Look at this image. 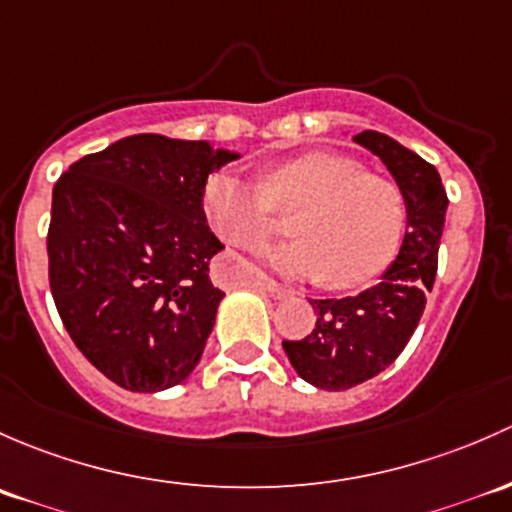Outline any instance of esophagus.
<instances>
[{"instance_id": "esophagus-1", "label": "esophagus", "mask_w": 512, "mask_h": 512, "mask_svg": "<svg viewBox=\"0 0 512 512\" xmlns=\"http://www.w3.org/2000/svg\"><path fill=\"white\" fill-rule=\"evenodd\" d=\"M249 283L254 288H261V291L271 293L273 298H286V295H291V288L283 286V283H278V281H273V278H268V276H258V278H254V281H249Z\"/></svg>"}]
</instances>
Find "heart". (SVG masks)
Returning a JSON list of instances; mask_svg holds the SVG:
<instances>
[{"instance_id": "heart-1", "label": "heart", "mask_w": 512, "mask_h": 512, "mask_svg": "<svg viewBox=\"0 0 512 512\" xmlns=\"http://www.w3.org/2000/svg\"><path fill=\"white\" fill-rule=\"evenodd\" d=\"M204 209L214 231L231 246L258 249L276 229V214H298L295 236L273 249V268L286 276L325 278L335 291L377 281L402 249L409 221L407 194L394 179L335 152H308L246 182L219 170L204 184Z\"/></svg>"}]
</instances>
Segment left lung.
<instances>
[{
  "mask_svg": "<svg viewBox=\"0 0 512 512\" xmlns=\"http://www.w3.org/2000/svg\"><path fill=\"white\" fill-rule=\"evenodd\" d=\"M355 142L372 150L404 189L409 221L397 261L377 286L350 298L310 300L315 328L303 340H283L295 372L328 392L367 382L407 347L434 286L449 207L439 172L424 157L377 130H362Z\"/></svg>",
  "mask_w": 512,
  "mask_h": 512,
  "instance_id": "8db88e82",
  "label": "left lung"
}]
</instances>
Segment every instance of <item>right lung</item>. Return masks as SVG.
Segmentation results:
<instances>
[{
    "instance_id": "right-lung-1",
    "label": "right lung",
    "mask_w": 512,
    "mask_h": 512,
    "mask_svg": "<svg viewBox=\"0 0 512 512\" xmlns=\"http://www.w3.org/2000/svg\"><path fill=\"white\" fill-rule=\"evenodd\" d=\"M234 152L130 135L73 162L54 184L49 286L68 335L130 392L175 387L197 367L224 293L209 261L207 177Z\"/></svg>"
}]
</instances>
